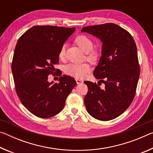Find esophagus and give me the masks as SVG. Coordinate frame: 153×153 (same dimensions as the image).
Here are the masks:
<instances>
[{
	"label": "esophagus",
	"instance_id": "obj_1",
	"mask_svg": "<svg viewBox=\"0 0 153 153\" xmlns=\"http://www.w3.org/2000/svg\"><path fill=\"white\" fill-rule=\"evenodd\" d=\"M76 82L77 83V84H82L83 81L82 79H76Z\"/></svg>",
	"mask_w": 153,
	"mask_h": 153
}]
</instances>
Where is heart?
Returning a JSON list of instances; mask_svg holds the SVG:
<instances>
[{"instance_id": "heart-1", "label": "heart", "mask_w": 153, "mask_h": 153, "mask_svg": "<svg viewBox=\"0 0 153 153\" xmlns=\"http://www.w3.org/2000/svg\"><path fill=\"white\" fill-rule=\"evenodd\" d=\"M79 47L85 53H88V59L91 61H96L98 57V53L97 51H93L94 43L92 40L87 37L86 36H78L75 40ZM65 53V45L61 46L59 51V56L61 59L63 58ZM90 66L88 63H72L67 65L65 68V71L67 74L71 76L76 78L82 79L86 76V75L90 71Z\"/></svg>"}]
</instances>
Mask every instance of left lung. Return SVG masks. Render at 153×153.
Wrapping results in <instances>:
<instances>
[{
  "label": "left lung",
  "mask_w": 153,
  "mask_h": 153,
  "mask_svg": "<svg viewBox=\"0 0 153 153\" xmlns=\"http://www.w3.org/2000/svg\"><path fill=\"white\" fill-rule=\"evenodd\" d=\"M81 32L101 41V56L93 75L105 86L102 89L98 82H84L88 88L84 97L87 111L98 120H113L129 107L136 94L140 67L135 41L128 31L114 24L84 27Z\"/></svg>",
  "instance_id": "1"
}]
</instances>
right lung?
Returning a JSON list of instances; mask_svg holds the SVG:
<instances>
[{"instance_id":"1","label":"right lung","mask_w":153,"mask_h":153,"mask_svg":"<svg viewBox=\"0 0 153 153\" xmlns=\"http://www.w3.org/2000/svg\"><path fill=\"white\" fill-rule=\"evenodd\" d=\"M75 30L36 25L17 41L11 65L16 92L24 107L38 117L49 118L60 113L76 85L74 78L61 76V73L59 83L48 81L59 62L61 46Z\"/></svg>"}]
</instances>
